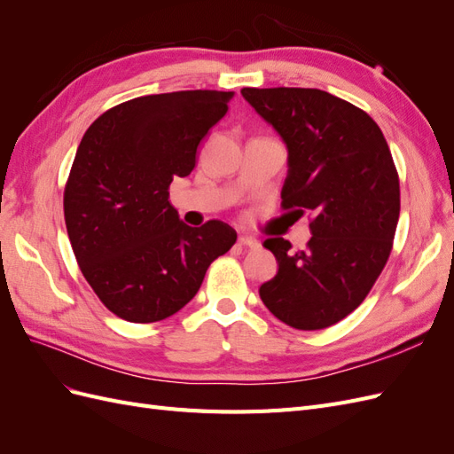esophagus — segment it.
<instances>
[{"instance_id":"34e87169","label":"esophagus","mask_w":454,"mask_h":454,"mask_svg":"<svg viewBox=\"0 0 454 454\" xmlns=\"http://www.w3.org/2000/svg\"><path fill=\"white\" fill-rule=\"evenodd\" d=\"M239 246H244V248H259V242L254 239V237H248V235H240L239 237Z\"/></svg>"}]
</instances>
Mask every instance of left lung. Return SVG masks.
I'll return each instance as SVG.
<instances>
[{"label":"left lung","instance_id":"obj_1","mask_svg":"<svg viewBox=\"0 0 454 454\" xmlns=\"http://www.w3.org/2000/svg\"><path fill=\"white\" fill-rule=\"evenodd\" d=\"M287 149L286 210L307 212L312 239L294 252L263 246L278 261L259 297L284 324L324 329L358 309L387 265L400 217V180L377 122L320 89H242Z\"/></svg>","mask_w":454,"mask_h":454}]
</instances>
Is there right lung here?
Returning <instances> with one entry per match:
<instances>
[{"label": "right lung", "instance_id": "right-lung-1", "mask_svg": "<svg viewBox=\"0 0 454 454\" xmlns=\"http://www.w3.org/2000/svg\"><path fill=\"white\" fill-rule=\"evenodd\" d=\"M235 92L149 94L109 109L81 140L64 191V217L81 272L119 318H168L231 250L223 222L185 225L168 200L174 177L197 164L200 142Z\"/></svg>", "mask_w": 454, "mask_h": 454}]
</instances>
